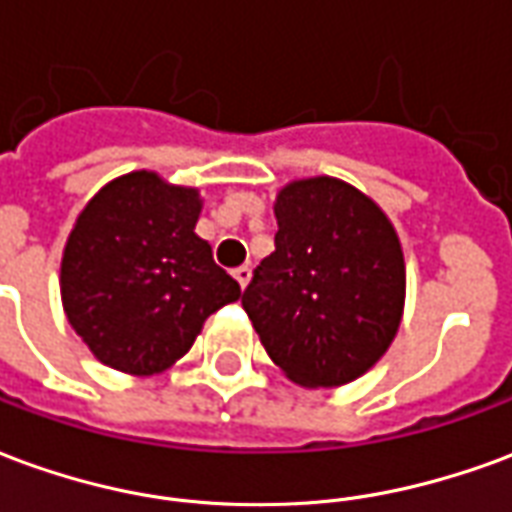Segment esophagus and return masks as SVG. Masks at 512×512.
<instances>
[{
    "label": "esophagus",
    "instance_id": "esophagus-1",
    "mask_svg": "<svg viewBox=\"0 0 512 512\" xmlns=\"http://www.w3.org/2000/svg\"><path fill=\"white\" fill-rule=\"evenodd\" d=\"M233 277H235V282H238V285H241V290H244L246 285H249V279H252V268H246V266L235 268V271H233Z\"/></svg>",
    "mask_w": 512,
    "mask_h": 512
}]
</instances>
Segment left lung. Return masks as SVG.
<instances>
[{
    "label": "left lung",
    "instance_id": "left-lung-1",
    "mask_svg": "<svg viewBox=\"0 0 512 512\" xmlns=\"http://www.w3.org/2000/svg\"><path fill=\"white\" fill-rule=\"evenodd\" d=\"M277 249L244 290L271 362L301 386L365 376L395 340L406 260L376 200L329 175L290 180L274 200Z\"/></svg>",
    "mask_w": 512,
    "mask_h": 512
}]
</instances>
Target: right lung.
I'll list each match as a JSON object with an SVG mask.
<instances>
[{"mask_svg": "<svg viewBox=\"0 0 512 512\" xmlns=\"http://www.w3.org/2000/svg\"><path fill=\"white\" fill-rule=\"evenodd\" d=\"M200 189L150 169L109 180L76 216L60 263L62 310L98 362L156 376L189 354L241 288L194 233Z\"/></svg>", "mask_w": 512, "mask_h": 512, "instance_id": "1", "label": "right lung"}]
</instances>
